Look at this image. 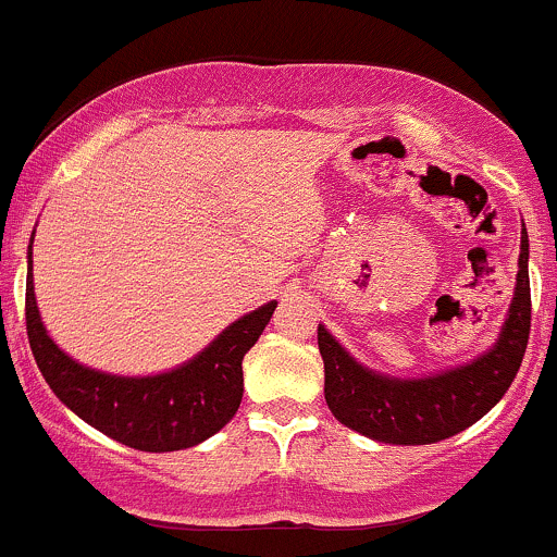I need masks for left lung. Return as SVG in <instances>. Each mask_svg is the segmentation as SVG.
<instances>
[{"mask_svg":"<svg viewBox=\"0 0 557 557\" xmlns=\"http://www.w3.org/2000/svg\"><path fill=\"white\" fill-rule=\"evenodd\" d=\"M531 334L528 234L520 237V272L502 339L469 367L425 380H391L352 361L318 325L325 369V404L339 423L387 445H434L491 412L518 374Z\"/></svg>","mask_w":557,"mask_h":557,"instance_id":"8db88e82","label":"left lung"}]
</instances>
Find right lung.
Returning a JSON list of instances; mask_svg holds the SVG:
<instances>
[{
    "label": "right lung",
    "mask_w": 557,
    "mask_h": 557,
    "mask_svg": "<svg viewBox=\"0 0 557 557\" xmlns=\"http://www.w3.org/2000/svg\"><path fill=\"white\" fill-rule=\"evenodd\" d=\"M274 307L269 301L239 318L205 352L170 374L112 377L81 367L53 345L39 320L32 269L26 274V334L45 383L94 429L145 453L194 447L234 418L243 401V358L267 329Z\"/></svg>",
    "instance_id": "1"
}]
</instances>
